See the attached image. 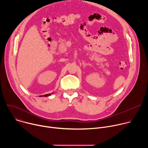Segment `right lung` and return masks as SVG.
I'll return each mask as SVG.
<instances>
[{"label":"right lung","mask_w":148,"mask_h":148,"mask_svg":"<svg viewBox=\"0 0 148 148\" xmlns=\"http://www.w3.org/2000/svg\"><path fill=\"white\" fill-rule=\"evenodd\" d=\"M51 94V93H50V94H46V95H43V96H44V97H48V96H50V95ZM42 95H40V97H43Z\"/></svg>","instance_id":"obj_1"}]
</instances>
